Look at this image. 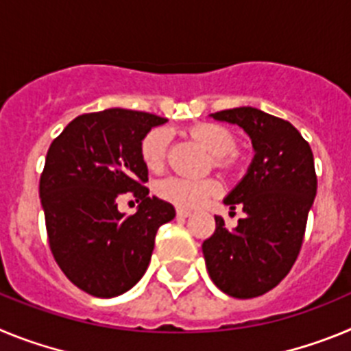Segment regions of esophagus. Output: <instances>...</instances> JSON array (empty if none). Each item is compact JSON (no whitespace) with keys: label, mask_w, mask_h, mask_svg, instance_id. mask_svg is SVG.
<instances>
[{"label":"esophagus","mask_w":351,"mask_h":351,"mask_svg":"<svg viewBox=\"0 0 351 351\" xmlns=\"http://www.w3.org/2000/svg\"><path fill=\"white\" fill-rule=\"evenodd\" d=\"M176 214H178V218H188V216H191V210L178 209V210H176Z\"/></svg>","instance_id":"1"}]
</instances>
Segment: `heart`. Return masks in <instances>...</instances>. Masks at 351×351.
I'll return each instance as SVG.
<instances>
[{
    "instance_id": "heart-1",
    "label": "heart",
    "mask_w": 351,
    "mask_h": 351,
    "mask_svg": "<svg viewBox=\"0 0 351 351\" xmlns=\"http://www.w3.org/2000/svg\"><path fill=\"white\" fill-rule=\"evenodd\" d=\"M191 137L202 142L210 153L214 154V165L221 170H232L237 165L235 147L237 138L230 130L216 123H200L190 130ZM167 151H169V133L165 130L156 128L145 133L141 142V158L144 165L151 172H160L165 167ZM219 191V182L213 178L188 179L181 176H169L154 184V193L181 209H195L200 207L207 198Z\"/></svg>"
}]
</instances>
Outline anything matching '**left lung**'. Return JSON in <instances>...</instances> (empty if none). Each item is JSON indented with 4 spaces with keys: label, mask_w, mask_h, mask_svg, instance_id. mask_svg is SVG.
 <instances>
[{
    "label": "left lung",
    "mask_w": 351,
    "mask_h": 351,
    "mask_svg": "<svg viewBox=\"0 0 351 351\" xmlns=\"http://www.w3.org/2000/svg\"><path fill=\"white\" fill-rule=\"evenodd\" d=\"M239 125L251 137L255 158L226 206L246 213L235 228L214 216L216 230L202 244L210 280L226 295L253 299L280 285L300 253L316 195L315 160L295 126L258 108L213 114Z\"/></svg>",
    "instance_id": "8db88e82"
}]
</instances>
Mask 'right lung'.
<instances>
[{
	"mask_svg": "<svg viewBox=\"0 0 351 351\" xmlns=\"http://www.w3.org/2000/svg\"><path fill=\"white\" fill-rule=\"evenodd\" d=\"M165 117L126 108L77 116L52 141L40 176L49 247L71 283L110 299L144 276L169 202L149 197L141 142ZM132 193L135 215H121L117 197Z\"/></svg>",
	"mask_w": 351,
	"mask_h": 351,
	"instance_id": "add662e5",
	"label": "right lung"
}]
</instances>
